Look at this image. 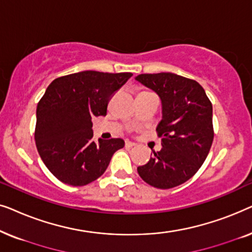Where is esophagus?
<instances>
[{"label": "esophagus", "instance_id": "esophagus-1", "mask_svg": "<svg viewBox=\"0 0 252 252\" xmlns=\"http://www.w3.org/2000/svg\"><path fill=\"white\" fill-rule=\"evenodd\" d=\"M125 146H126L127 148H132V147H135L136 144L134 143V142H130V141H126V142H125Z\"/></svg>", "mask_w": 252, "mask_h": 252}]
</instances>
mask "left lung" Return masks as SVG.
Returning a JSON list of instances; mask_svg holds the SVG:
<instances>
[{
	"instance_id": "1",
	"label": "left lung",
	"mask_w": 252,
	"mask_h": 252,
	"mask_svg": "<svg viewBox=\"0 0 252 252\" xmlns=\"http://www.w3.org/2000/svg\"><path fill=\"white\" fill-rule=\"evenodd\" d=\"M135 79L156 92L163 106V119L156 128L163 148L154 151V157L137 172L155 188L177 187L194 177L211 149L212 103L192 79L170 72Z\"/></svg>"
}]
</instances>
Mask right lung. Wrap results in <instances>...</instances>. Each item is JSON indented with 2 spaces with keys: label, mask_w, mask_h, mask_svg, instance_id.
Wrapping results in <instances>:
<instances>
[{
  "label": "right lung",
  "mask_w": 252,
  "mask_h": 252,
  "mask_svg": "<svg viewBox=\"0 0 252 252\" xmlns=\"http://www.w3.org/2000/svg\"><path fill=\"white\" fill-rule=\"evenodd\" d=\"M129 72L82 71L60 77L37 103L34 137L48 170L64 184L81 187L104 173L122 139L93 140L92 118L105 116L113 94Z\"/></svg>",
  "instance_id": "add662e5"
}]
</instances>
